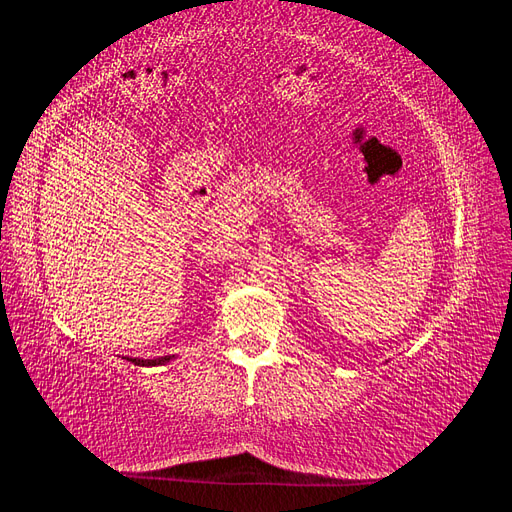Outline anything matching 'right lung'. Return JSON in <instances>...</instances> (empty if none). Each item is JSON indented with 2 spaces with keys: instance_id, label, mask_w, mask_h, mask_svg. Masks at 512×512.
Instances as JSON below:
<instances>
[{
  "instance_id": "obj_1",
  "label": "right lung",
  "mask_w": 512,
  "mask_h": 512,
  "mask_svg": "<svg viewBox=\"0 0 512 512\" xmlns=\"http://www.w3.org/2000/svg\"><path fill=\"white\" fill-rule=\"evenodd\" d=\"M170 359H173V356H164V359L162 361H170ZM153 363H156V361H153ZM160 363V361H158Z\"/></svg>"
}]
</instances>
